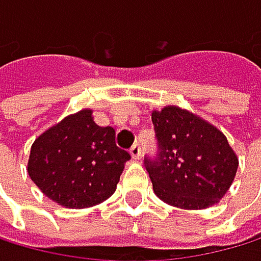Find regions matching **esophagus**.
Segmentation results:
<instances>
[{
  "instance_id": "1",
  "label": "esophagus",
  "mask_w": 261,
  "mask_h": 261,
  "mask_svg": "<svg viewBox=\"0 0 261 261\" xmlns=\"http://www.w3.org/2000/svg\"><path fill=\"white\" fill-rule=\"evenodd\" d=\"M129 153H132V158L133 160H139L141 158V145L139 144H135L132 148H129Z\"/></svg>"
}]
</instances>
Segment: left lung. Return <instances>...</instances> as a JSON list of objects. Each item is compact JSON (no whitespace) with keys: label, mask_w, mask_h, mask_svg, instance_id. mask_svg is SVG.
<instances>
[{"label":"left lung","mask_w":261,"mask_h":261,"mask_svg":"<svg viewBox=\"0 0 261 261\" xmlns=\"http://www.w3.org/2000/svg\"><path fill=\"white\" fill-rule=\"evenodd\" d=\"M155 156L144 166L155 194L169 205L200 210L216 203L232 185L238 158L218 128L177 106L152 113Z\"/></svg>","instance_id":"left-lung-1"}]
</instances>
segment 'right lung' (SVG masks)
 <instances>
[{
  "label": "right lung",
  "instance_id": "add662e5",
  "mask_svg": "<svg viewBox=\"0 0 261 261\" xmlns=\"http://www.w3.org/2000/svg\"><path fill=\"white\" fill-rule=\"evenodd\" d=\"M132 158L116 145L113 126H98L91 109L65 117L40 135L28 161V174L40 191L65 208H86L116 191Z\"/></svg>",
  "mask_w": 261,
  "mask_h": 261
}]
</instances>
